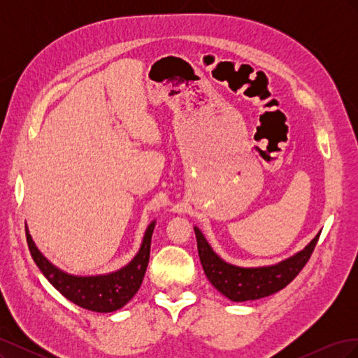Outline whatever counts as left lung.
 I'll return each instance as SVG.
<instances>
[{
    "instance_id": "left-lung-1",
    "label": "left lung",
    "mask_w": 358,
    "mask_h": 358,
    "mask_svg": "<svg viewBox=\"0 0 358 358\" xmlns=\"http://www.w3.org/2000/svg\"><path fill=\"white\" fill-rule=\"evenodd\" d=\"M194 231H196L199 257L206 276L216 289L233 301L263 299L285 288L309 262L321 234L318 233L303 251L275 266L245 268L225 263L213 252L197 227Z\"/></svg>"
}]
</instances>
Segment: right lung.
Listing matches in <instances>:
<instances>
[{
    "label": "right lung",
    "instance_id": "obj_1",
    "mask_svg": "<svg viewBox=\"0 0 358 358\" xmlns=\"http://www.w3.org/2000/svg\"><path fill=\"white\" fill-rule=\"evenodd\" d=\"M155 221L148 227L142 248L134 259L124 268L115 273L101 276H73L64 273L43 257L37 246L27 233L29 252L38 268L48 278L61 294L83 309L94 312H113L121 309L134 297L146 273L150 254V239H152Z\"/></svg>",
    "mask_w": 358,
    "mask_h": 358
}]
</instances>
